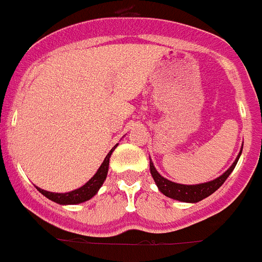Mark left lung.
<instances>
[{
    "label": "left lung",
    "instance_id": "8db88e82",
    "mask_svg": "<svg viewBox=\"0 0 262 262\" xmlns=\"http://www.w3.org/2000/svg\"><path fill=\"white\" fill-rule=\"evenodd\" d=\"M244 146V144H243ZM243 152V147L239 150V154L237 155L235 161L233 162V165L226 170L222 175H220L218 178L209 181L205 183H198V185H182V183H175L172 181H168L167 178L162 177L159 172L157 171L154 163L150 159V172L152 175V178L155 181V185L158 186V189L162 194H165L168 198H172L175 201H181V202H187V204H195L200 201L205 200L206 196L211 195V194L218 190L224 185V182L228 179V177L232 174L234 170L235 165L239 159V155Z\"/></svg>",
    "mask_w": 262,
    "mask_h": 262
}]
</instances>
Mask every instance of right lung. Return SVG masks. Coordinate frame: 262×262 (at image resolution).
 <instances>
[{"instance_id": "1", "label": "right lung", "mask_w": 262, "mask_h": 262, "mask_svg": "<svg viewBox=\"0 0 262 262\" xmlns=\"http://www.w3.org/2000/svg\"><path fill=\"white\" fill-rule=\"evenodd\" d=\"M118 144L114 146L110 152L107 154V157L104 158V161L100 165L99 170L96 171V174L92 177V178L88 181L87 183L81 187L76 190H72L69 193H52V191H47V190H42L40 187H37V190L40 191L42 195H45L48 200L53 201L56 204L60 205H77V204H83L85 201L91 200L92 196L96 195L99 189L101 187V185L104 183L105 178H107L108 174V166H110V158H111V154L114 152Z\"/></svg>"}]
</instances>
